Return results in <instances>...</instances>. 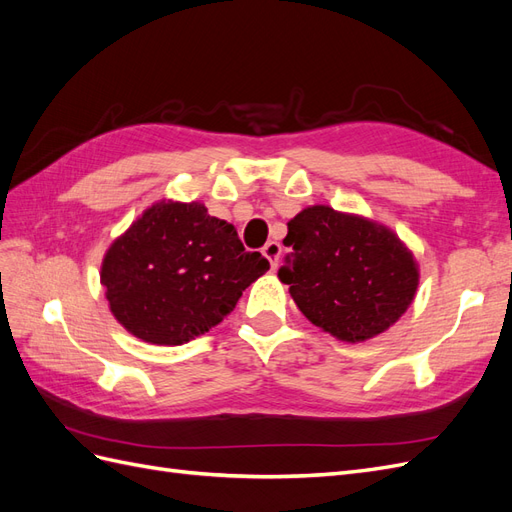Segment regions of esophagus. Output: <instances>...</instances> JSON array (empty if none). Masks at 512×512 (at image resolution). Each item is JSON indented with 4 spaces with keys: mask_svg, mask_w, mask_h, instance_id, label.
Masks as SVG:
<instances>
[{
    "mask_svg": "<svg viewBox=\"0 0 512 512\" xmlns=\"http://www.w3.org/2000/svg\"><path fill=\"white\" fill-rule=\"evenodd\" d=\"M262 254H265V258L271 262V269L275 271L277 262H280V256H282V245L277 241H269L265 247H262Z\"/></svg>",
    "mask_w": 512,
    "mask_h": 512,
    "instance_id": "1",
    "label": "esophagus"
}]
</instances>
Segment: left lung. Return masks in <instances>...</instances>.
<instances>
[{
	"mask_svg": "<svg viewBox=\"0 0 512 512\" xmlns=\"http://www.w3.org/2000/svg\"><path fill=\"white\" fill-rule=\"evenodd\" d=\"M277 271L301 314L339 342L361 344L408 312L421 280L397 232L359 213L312 205L288 222Z\"/></svg>",
	"mask_w": 512,
	"mask_h": 512,
	"instance_id": "8db88e82",
	"label": "left lung"
}]
</instances>
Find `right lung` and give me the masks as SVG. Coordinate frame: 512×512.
<instances>
[{"label":"right lung","instance_id":"1","mask_svg":"<svg viewBox=\"0 0 512 512\" xmlns=\"http://www.w3.org/2000/svg\"><path fill=\"white\" fill-rule=\"evenodd\" d=\"M269 269L237 228L200 200L162 198L108 245L100 284L115 320L156 346H181L220 324Z\"/></svg>","mask_w":512,"mask_h":512}]
</instances>
